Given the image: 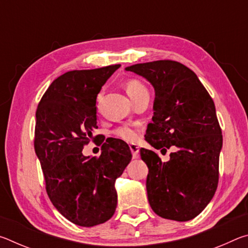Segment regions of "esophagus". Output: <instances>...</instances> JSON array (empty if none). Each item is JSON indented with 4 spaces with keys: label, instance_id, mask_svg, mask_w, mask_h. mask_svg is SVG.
I'll return each instance as SVG.
<instances>
[{
    "label": "esophagus",
    "instance_id": "esophagus-1",
    "mask_svg": "<svg viewBox=\"0 0 248 248\" xmlns=\"http://www.w3.org/2000/svg\"><path fill=\"white\" fill-rule=\"evenodd\" d=\"M129 148H130V150H131L133 158H138V156H139V146L136 144H130Z\"/></svg>",
    "mask_w": 248,
    "mask_h": 248
}]
</instances>
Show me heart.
I'll list each match as a JSON object with an SVG mask.
<instances>
[{
	"mask_svg": "<svg viewBox=\"0 0 248 248\" xmlns=\"http://www.w3.org/2000/svg\"><path fill=\"white\" fill-rule=\"evenodd\" d=\"M125 91H127L128 95L132 100L139 97L142 94L148 93V90L145 89V86L138 79H129V81L125 82L124 84ZM103 98V93H99L97 95V98H96V105L99 107L100 102H102ZM115 134L119 139L124 140L125 142H130V143H133L138 139H139V131L136 128L130 127V125H123V127H119L115 130Z\"/></svg>",
	"mask_w": 248,
	"mask_h": 248,
	"instance_id": "1",
	"label": "heart"
}]
</instances>
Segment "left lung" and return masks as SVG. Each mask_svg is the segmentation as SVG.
I'll return each mask as SVG.
<instances>
[{"mask_svg":"<svg viewBox=\"0 0 248 248\" xmlns=\"http://www.w3.org/2000/svg\"><path fill=\"white\" fill-rule=\"evenodd\" d=\"M125 70L145 78L155 91L153 123L145 140L162 153L177 149L164 163L154 151L140 150L149 167L151 208L164 219L189 221L207 207L219 183L222 131L215 103L194 71L177 61L138 63Z\"/></svg>","mask_w":248,"mask_h":248,"instance_id":"8db88e82","label":"left lung"}]
</instances>
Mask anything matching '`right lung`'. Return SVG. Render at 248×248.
I'll list each match as a JSON object with an SVG mask.
<instances>
[{
    "label": "right lung",
    "instance_id": "right-lung-1",
    "mask_svg": "<svg viewBox=\"0 0 248 248\" xmlns=\"http://www.w3.org/2000/svg\"><path fill=\"white\" fill-rule=\"evenodd\" d=\"M120 64L69 71L54 79L36 110L35 152L46 190L62 216L79 226L104 223L117 207L115 182L131 161L128 144L110 139L98 157L82 150L97 140L96 97ZM102 144V143H100Z\"/></svg>",
    "mask_w": 248,
    "mask_h": 248
}]
</instances>
